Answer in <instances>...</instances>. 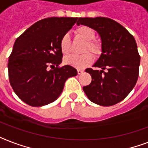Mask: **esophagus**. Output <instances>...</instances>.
I'll use <instances>...</instances> for the list:
<instances>
[{
	"label": "esophagus",
	"instance_id": "esophagus-1",
	"mask_svg": "<svg viewBox=\"0 0 148 148\" xmlns=\"http://www.w3.org/2000/svg\"><path fill=\"white\" fill-rule=\"evenodd\" d=\"M84 73V71L83 70H81V69H78L77 70V74H81Z\"/></svg>",
	"mask_w": 148,
	"mask_h": 148
}]
</instances>
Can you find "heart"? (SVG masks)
<instances>
[{"label":"heart","instance_id":"heart-1","mask_svg":"<svg viewBox=\"0 0 148 148\" xmlns=\"http://www.w3.org/2000/svg\"><path fill=\"white\" fill-rule=\"evenodd\" d=\"M77 35L81 37L84 40L86 41L84 51H89L95 56L97 57L101 53V45L97 40H94L95 37V32L91 27L88 26H81L76 30ZM60 51L64 54H68L71 52V45H70V37L67 34H65L60 38ZM94 58L90 53H85L81 55L72 54L64 58V63L72 67L82 69L92 63Z\"/></svg>","mask_w":148,"mask_h":148}]
</instances>
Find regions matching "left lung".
Here are the masks:
<instances>
[{
	"label": "left lung",
	"mask_w": 148,
	"mask_h": 148,
	"mask_svg": "<svg viewBox=\"0 0 148 148\" xmlns=\"http://www.w3.org/2000/svg\"><path fill=\"white\" fill-rule=\"evenodd\" d=\"M82 24L97 31L101 39V54L85 71L92 77L83 90L88 99L101 106H111L123 101L134 88L138 78L140 57L135 39L126 28L103 17H80Z\"/></svg>",
	"instance_id": "1"
}]
</instances>
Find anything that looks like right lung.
<instances>
[{"label": "right lung", "instance_id": "right-lung-1", "mask_svg": "<svg viewBox=\"0 0 148 148\" xmlns=\"http://www.w3.org/2000/svg\"><path fill=\"white\" fill-rule=\"evenodd\" d=\"M77 19L45 18L15 40L8 60V75L13 90L24 103L32 107L52 103L60 95L67 79L77 74V70L70 65L58 67L63 57L60 38Z\"/></svg>", "mask_w": 148, "mask_h": 148}]
</instances>
